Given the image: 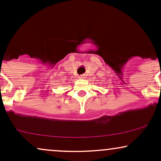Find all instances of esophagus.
<instances>
[{
	"label": "esophagus",
	"instance_id": "1",
	"mask_svg": "<svg viewBox=\"0 0 161 161\" xmlns=\"http://www.w3.org/2000/svg\"><path fill=\"white\" fill-rule=\"evenodd\" d=\"M79 78L80 79H86V75H79Z\"/></svg>",
	"mask_w": 161,
	"mask_h": 161
}]
</instances>
